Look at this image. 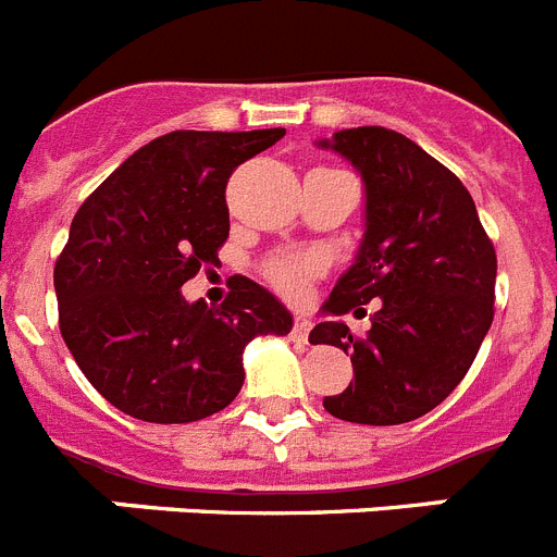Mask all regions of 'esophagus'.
Segmentation results:
<instances>
[{
	"instance_id": "34e87169",
	"label": "esophagus",
	"mask_w": 557,
	"mask_h": 557,
	"mask_svg": "<svg viewBox=\"0 0 557 557\" xmlns=\"http://www.w3.org/2000/svg\"><path fill=\"white\" fill-rule=\"evenodd\" d=\"M309 332H312V321H309L307 314H295V323H293V337L304 339L307 343Z\"/></svg>"
}]
</instances>
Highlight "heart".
Instances as JSON below:
<instances>
[{"instance_id": "b5f03b06", "label": "heart", "mask_w": 557, "mask_h": 557, "mask_svg": "<svg viewBox=\"0 0 557 557\" xmlns=\"http://www.w3.org/2000/svg\"><path fill=\"white\" fill-rule=\"evenodd\" d=\"M323 268V259L309 250H287V253H275L264 264V275L275 289L287 298H298L318 270Z\"/></svg>"}]
</instances>
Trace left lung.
I'll list each match as a JSON object with an SVG mask.
<instances>
[{
    "label": "left lung",
    "mask_w": 557,
    "mask_h": 557,
    "mask_svg": "<svg viewBox=\"0 0 557 557\" xmlns=\"http://www.w3.org/2000/svg\"><path fill=\"white\" fill-rule=\"evenodd\" d=\"M318 147L366 184V234L309 343L351 354L354 379L323 407L339 421L391 426L435 410L469 373L494 321L496 253L469 189L407 136L348 127ZM377 301L354 338L338 314Z\"/></svg>",
    "instance_id": "8db88e82"
}]
</instances>
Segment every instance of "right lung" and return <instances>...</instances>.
<instances>
[{
  "instance_id": "obj_1",
  "label": "right lung",
  "mask_w": 557,
  "mask_h": 557,
  "mask_svg": "<svg viewBox=\"0 0 557 557\" xmlns=\"http://www.w3.org/2000/svg\"><path fill=\"white\" fill-rule=\"evenodd\" d=\"M284 136L172 131L136 150L77 209L55 262L69 351L106 401L150 424L200 421L236 398L243 351L293 314L239 275L220 307L181 295L228 239L231 172Z\"/></svg>"
}]
</instances>
